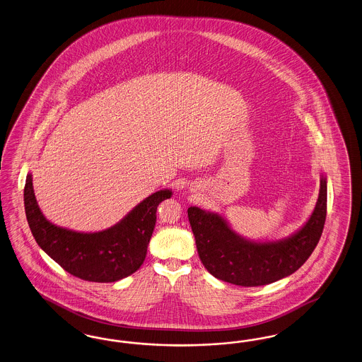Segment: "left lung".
<instances>
[{
	"mask_svg": "<svg viewBox=\"0 0 362 362\" xmlns=\"http://www.w3.org/2000/svg\"><path fill=\"white\" fill-rule=\"evenodd\" d=\"M327 182L320 176L315 209L303 226L286 238L252 241L233 230L218 213L188 207V221L204 268L219 280L243 287L275 283L298 271L314 252L323 232Z\"/></svg>",
	"mask_w": 362,
	"mask_h": 362,
	"instance_id": "8db88e82",
	"label": "left lung"
}]
</instances>
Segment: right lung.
Returning <instances> with one entry per match:
<instances>
[{
    "label": "right lung",
    "mask_w": 362,
    "mask_h": 362,
    "mask_svg": "<svg viewBox=\"0 0 362 362\" xmlns=\"http://www.w3.org/2000/svg\"><path fill=\"white\" fill-rule=\"evenodd\" d=\"M173 197L165 188L153 192L116 225L101 232H75L44 217L27 175L24 206L30 232L37 245L69 274L95 283H113L134 274L146 256L156 223V210Z\"/></svg>",
    "instance_id": "right-lung-1"
}]
</instances>
